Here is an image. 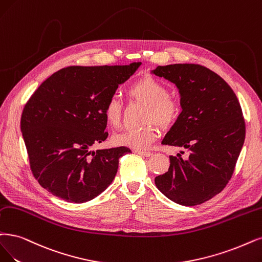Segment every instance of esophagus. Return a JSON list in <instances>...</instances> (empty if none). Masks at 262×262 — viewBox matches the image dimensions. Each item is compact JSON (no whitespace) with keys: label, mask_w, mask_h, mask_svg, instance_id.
Here are the masks:
<instances>
[{"label":"esophagus","mask_w":262,"mask_h":262,"mask_svg":"<svg viewBox=\"0 0 262 262\" xmlns=\"http://www.w3.org/2000/svg\"><path fill=\"white\" fill-rule=\"evenodd\" d=\"M134 152H135V153H137V154H140V156H142V157H147V158H149V157H151V156H152V153H151V152H148V151L135 150Z\"/></svg>","instance_id":"34e87169"}]
</instances>
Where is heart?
Wrapping results in <instances>:
<instances>
[{
  "label": "heart",
  "mask_w": 262,
  "mask_h": 262,
  "mask_svg": "<svg viewBox=\"0 0 262 262\" xmlns=\"http://www.w3.org/2000/svg\"><path fill=\"white\" fill-rule=\"evenodd\" d=\"M128 94L138 102L147 105L144 123H150L138 129L125 130L113 136V142L118 146L129 147L136 150L148 148L158 137V128L151 122L162 128H167L175 123L180 114L179 102L168 96L167 87L151 76L142 77L135 82ZM104 119L111 127H119L122 120L120 101L111 97L104 105Z\"/></svg>",
  "instance_id": "obj_1"
}]
</instances>
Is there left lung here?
<instances>
[{
    "label": "left lung",
    "mask_w": 262,
    "mask_h": 262,
    "mask_svg": "<svg viewBox=\"0 0 262 262\" xmlns=\"http://www.w3.org/2000/svg\"><path fill=\"white\" fill-rule=\"evenodd\" d=\"M151 73L173 83L181 113L162 140L187 149L189 158L169 157L168 171L156 177L158 189L185 206L217 195L233 175L245 140V121L236 95L217 73L194 63L159 66Z\"/></svg>",
    "instance_id": "8db88e82"
}]
</instances>
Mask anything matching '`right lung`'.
Returning <instances> with one entry per match:
<instances>
[{
	"label": "right lung",
	"mask_w": 262,
	"mask_h": 262,
	"mask_svg": "<svg viewBox=\"0 0 262 262\" xmlns=\"http://www.w3.org/2000/svg\"><path fill=\"white\" fill-rule=\"evenodd\" d=\"M141 62L71 66L45 80L26 103L20 128L33 176L70 203L98 196L113 181L126 147L91 151L108 137L104 105Z\"/></svg>",
	"instance_id": "1"
}]
</instances>
